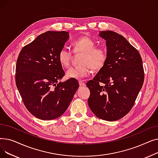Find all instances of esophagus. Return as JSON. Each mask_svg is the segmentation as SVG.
Returning a JSON list of instances; mask_svg holds the SVG:
<instances>
[{
  "label": "esophagus",
  "instance_id": "obj_1",
  "mask_svg": "<svg viewBox=\"0 0 158 158\" xmlns=\"http://www.w3.org/2000/svg\"><path fill=\"white\" fill-rule=\"evenodd\" d=\"M79 84L80 86H85L86 85L85 82L82 81H79Z\"/></svg>",
  "mask_w": 158,
  "mask_h": 158
}]
</instances>
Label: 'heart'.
I'll list each match as a JSON object with an SVG mask.
<instances>
[{"label":"heart","instance_id":"b5f03b06","mask_svg":"<svg viewBox=\"0 0 158 158\" xmlns=\"http://www.w3.org/2000/svg\"><path fill=\"white\" fill-rule=\"evenodd\" d=\"M75 54L81 52L79 64L73 66L66 72L69 78L80 79L90 73L92 69L94 70L101 69L107 60V52L102 47H96L95 41L89 36H81L72 44ZM72 52L65 48H61L58 53V60L64 68L70 66Z\"/></svg>","mask_w":158,"mask_h":158}]
</instances>
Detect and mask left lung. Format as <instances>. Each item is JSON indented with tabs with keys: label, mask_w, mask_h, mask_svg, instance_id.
Instances as JSON below:
<instances>
[{
	"label": "left lung",
	"mask_w": 158,
	"mask_h": 158,
	"mask_svg": "<svg viewBox=\"0 0 158 158\" xmlns=\"http://www.w3.org/2000/svg\"><path fill=\"white\" fill-rule=\"evenodd\" d=\"M106 40L107 60L86 86L90 91L88 103L97 117L116 121L133 107L144 81L141 56L123 36L111 31H101Z\"/></svg>",
	"instance_id": "obj_1"
}]
</instances>
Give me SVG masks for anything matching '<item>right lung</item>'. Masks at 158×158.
Returning <instances> with one entry per match:
<instances>
[{
    "instance_id": "obj_1",
    "label": "right lung",
    "mask_w": 158,
    "mask_h": 158,
    "mask_svg": "<svg viewBox=\"0 0 158 158\" xmlns=\"http://www.w3.org/2000/svg\"><path fill=\"white\" fill-rule=\"evenodd\" d=\"M69 38L66 31L45 32L24 46L16 61V87L26 109L39 119L61 117L79 88L76 79L59 82L65 73L58 53Z\"/></svg>"
}]
</instances>
